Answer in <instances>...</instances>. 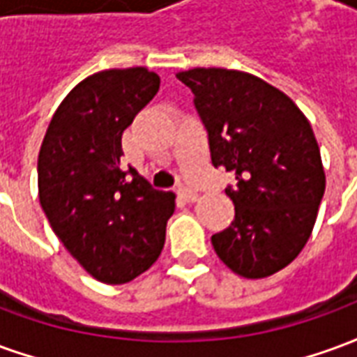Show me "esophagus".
<instances>
[{"label":"esophagus","mask_w":357,"mask_h":357,"mask_svg":"<svg viewBox=\"0 0 357 357\" xmlns=\"http://www.w3.org/2000/svg\"><path fill=\"white\" fill-rule=\"evenodd\" d=\"M178 195L185 202L199 201V193H197V191H193V189H189V187H185V185H179L178 187Z\"/></svg>","instance_id":"esophagus-1"}]
</instances>
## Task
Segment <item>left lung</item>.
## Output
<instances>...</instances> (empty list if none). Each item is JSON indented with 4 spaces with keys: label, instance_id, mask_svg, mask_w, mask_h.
Instances as JSON below:
<instances>
[{
    "label": "left lung",
    "instance_id": "1",
    "mask_svg": "<svg viewBox=\"0 0 357 357\" xmlns=\"http://www.w3.org/2000/svg\"><path fill=\"white\" fill-rule=\"evenodd\" d=\"M176 78L193 91L212 164L237 179L225 189L235 220L212 247L237 275H273L302 252L325 193L314 130L289 95L255 74L212 66Z\"/></svg>",
    "mask_w": 357,
    "mask_h": 357
}]
</instances>
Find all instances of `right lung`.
<instances>
[{
    "label": "right lung",
    "instance_id": "add662e5",
    "mask_svg": "<svg viewBox=\"0 0 357 357\" xmlns=\"http://www.w3.org/2000/svg\"><path fill=\"white\" fill-rule=\"evenodd\" d=\"M160 88L145 66L109 68L70 89L38 156V197L51 229L97 281L130 283L160 256L176 195L120 170L122 133Z\"/></svg>",
    "mask_w": 357,
    "mask_h": 357
}]
</instances>
